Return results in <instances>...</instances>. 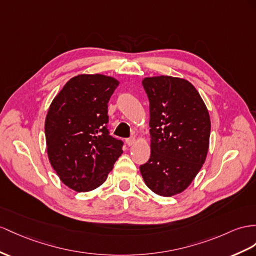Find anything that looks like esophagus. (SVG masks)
Listing matches in <instances>:
<instances>
[{"mask_svg":"<svg viewBox=\"0 0 256 256\" xmlns=\"http://www.w3.org/2000/svg\"><path fill=\"white\" fill-rule=\"evenodd\" d=\"M135 142H136L135 137H130V138H128V140H126V144H128V146H132V145H134Z\"/></svg>","mask_w":256,"mask_h":256,"instance_id":"esophagus-1","label":"esophagus"}]
</instances>
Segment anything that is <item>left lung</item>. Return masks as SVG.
I'll use <instances>...</instances> for the list:
<instances>
[{
	"label": "left lung",
	"instance_id": "1",
	"mask_svg": "<svg viewBox=\"0 0 256 256\" xmlns=\"http://www.w3.org/2000/svg\"><path fill=\"white\" fill-rule=\"evenodd\" d=\"M149 100L150 159L140 166L146 185L163 196L190 185L204 163L211 121L198 90L184 78L142 80Z\"/></svg>",
	"mask_w": 256,
	"mask_h": 256
}]
</instances>
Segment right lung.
Masks as SVG:
<instances>
[{
  "label": "right lung",
  "mask_w": 256,
  "mask_h": 256,
  "mask_svg": "<svg viewBox=\"0 0 256 256\" xmlns=\"http://www.w3.org/2000/svg\"><path fill=\"white\" fill-rule=\"evenodd\" d=\"M119 82L102 74H81L66 83L45 120L48 154L66 186L90 192L106 180L123 142L108 130V102Z\"/></svg>",
  "instance_id": "add662e5"
}]
</instances>
